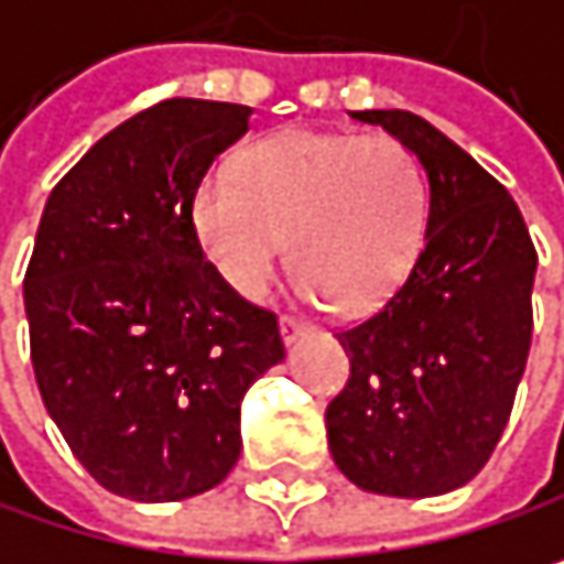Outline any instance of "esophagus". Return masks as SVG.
<instances>
[{
  "label": "esophagus",
  "instance_id": "esophagus-1",
  "mask_svg": "<svg viewBox=\"0 0 564 564\" xmlns=\"http://www.w3.org/2000/svg\"><path fill=\"white\" fill-rule=\"evenodd\" d=\"M303 333H310V326H306L303 319H296V316H281V339L286 346L296 343Z\"/></svg>",
  "mask_w": 564,
  "mask_h": 564
}]
</instances>
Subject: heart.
<instances>
[{
  "label": "heart",
  "instance_id": "1",
  "mask_svg": "<svg viewBox=\"0 0 564 564\" xmlns=\"http://www.w3.org/2000/svg\"><path fill=\"white\" fill-rule=\"evenodd\" d=\"M424 218V172L389 133L283 130L192 198L198 248L235 293L264 296L290 245L300 286L343 310H366L404 281Z\"/></svg>",
  "mask_w": 564,
  "mask_h": 564
}]
</instances>
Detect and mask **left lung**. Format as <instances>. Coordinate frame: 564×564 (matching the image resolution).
<instances>
[{
    "label": "left lung",
    "mask_w": 564,
    "mask_h": 564,
    "mask_svg": "<svg viewBox=\"0 0 564 564\" xmlns=\"http://www.w3.org/2000/svg\"><path fill=\"white\" fill-rule=\"evenodd\" d=\"M427 175L421 254L389 303L336 333L349 382L326 408L336 467L369 494L437 497L490 460L529 343L535 248L507 188L408 110H352Z\"/></svg>",
    "instance_id": "8db88e82"
}]
</instances>
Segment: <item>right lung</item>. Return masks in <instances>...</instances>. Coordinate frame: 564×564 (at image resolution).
Here are the masks:
<instances>
[{
    "instance_id": "add662e5",
    "label": "right lung",
    "mask_w": 564,
    "mask_h": 564,
    "mask_svg": "<svg viewBox=\"0 0 564 564\" xmlns=\"http://www.w3.org/2000/svg\"><path fill=\"white\" fill-rule=\"evenodd\" d=\"M251 107L172 97L97 140L48 195L25 271L42 401L110 494L175 503L241 454V398L283 362L271 310L205 261L192 198Z\"/></svg>"
}]
</instances>
